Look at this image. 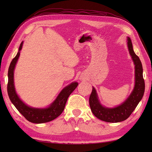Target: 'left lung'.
Segmentation results:
<instances>
[{"mask_svg": "<svg viewBox=\"0 0 152 152\" xmlns=\"http://www.w3.org/2000/svg\"><path fill=\"white\" fill-rule=\"evenodd\" d=\"M127 46L129 53L135 65L134 88L129 96L121 104L115 108H106L101 104L97 93L93 87L92 92L89 96V106L95 117L102 121L117 123L127 119L136 108L138 104L142 99L145 90V83L143 78V69L142 63L134 52L133 44L129 37H127Z\"/></svg>", "mask_w": 152, "mask_h": 152, "instance_id": "1", "label": "left lung"}]
</instances>
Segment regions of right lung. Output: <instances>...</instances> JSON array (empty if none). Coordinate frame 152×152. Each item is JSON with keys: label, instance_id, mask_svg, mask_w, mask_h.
Wrapping results in <instances>:
<instances>
[{"label": "right lung", "instance_id": "right-lung-1", "mask_svg": "<svg viewBox=\"0 0 152 152\" xmlns=\"http://www.w3.org/2000/svg\"><path fill=\"white\" fill-rule=\"evenodd\" d=\"M23 43V42L21 43L18 52L16 56L12 59L8 69L7 90L9 98L18 110L28 121L34 123V124H42V123L51 121L57 118L63 112L68 98L74 90L76 88L78 83L77 82H72L70 85L65 87L60 92L54 102L48 108H35L25 104L19 99L16 93L14 82V71L16 63H17L19 55H20Z\"/></svg>", "mask_w": 152, "mask_h": 152}]
</instances>
